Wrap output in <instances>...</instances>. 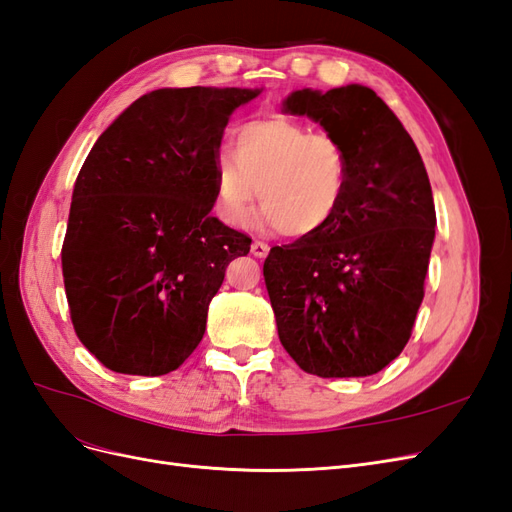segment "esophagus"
I'll use <instances>...</instances> for the list:
<instances>
[{"label": "esophagus", "instance_id": "34e87169", "mask_svg": "<svg viewBox=\"0 0 512 512\" xmlns=\"http://www.w3.org/2000/svg\"><path fill=\"white\" fill-rule=\"evenodd\" d=\"M269 250H271V247L267 243H262V241H254L252 243V254L256 258H265L269 254Z\"/></svg>", "mask_w": 512, "mask_h": 512}]
</instances>
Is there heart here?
<instances>
[{"instance_id":"b5f03b06","label":"heart","mask_w":512,"mask_h":512,"mask_svg":"<svg viewBox=\"0 0 512 512\" xmlns=\"http://www.w3.org/2000/svg\"><path fill=\"white\" fill-rule=\"evenodd\" d=\"M350 179L344 143L288 117L245 121L230 153L213 158L218 213L232 226L252 218L256 196L265 222L284 237L316 235L342 207Z\"/></svg>"}]
</instances>
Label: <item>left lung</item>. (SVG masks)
Wrapping results in <instances>:
<instances>
[{"label": "left lung", "instance_id": "8db88e82", "mask_svg": "<svg viewBox=\"0 0 512 512\" xmlns=\"http://www.w3.org/2000/svg\"><path fill=\"white\" fill-rule=\"evenodd\" d=\"M286 115H305L344 143L342 207L316 235L271 247L265 284L277 335L320 378L378 374L408 344L436 237L425 164L374 89H297Z\"/></svg>", "mask_w": 512, "mask_h": 512}]
</instances>
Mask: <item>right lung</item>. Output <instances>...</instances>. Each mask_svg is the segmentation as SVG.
<instances>
[{"label":"right lung","instance_id":"1","mask_svg":"<svg viewBox=\"0 0 512 512\" xmlns=\"http://www.w3.org/2000/svg\"><path fill=\"white\" fill-rule=\"evenodd\" d=\"M262 89H156L108 126L74 183L61 269L74 331L128 376H164L196 350L230 260L252 239L213 218L230 115Z\"/></svg>","mask_w":512,"mask_h":512}]
</instances>
